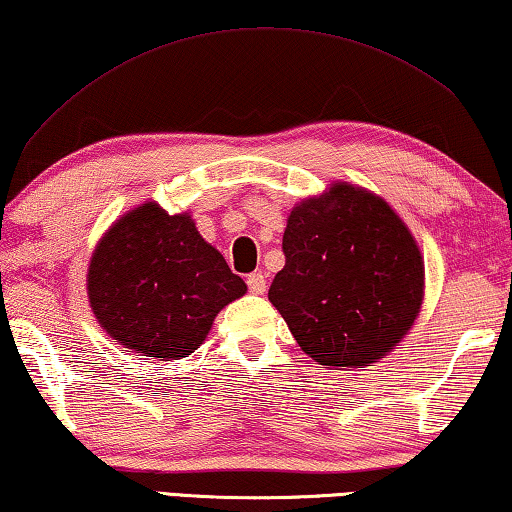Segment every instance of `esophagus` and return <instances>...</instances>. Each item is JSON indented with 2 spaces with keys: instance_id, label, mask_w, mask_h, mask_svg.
Returning <instances> with one entry per match:
<instances>
[{
  "instance_id": "1",
  "label": "esophagus",
  "mask_w": 512,
  "mask_h": 512,
  "mask_svg": "<svg viewBox=\"0 0 512 512\" xmlns=\"http://www.w3.org/2000/svg\"><path fill=\"white\" fill-rule=\"evenodd\" d=\"M247 286H249V293L263 295V293H265V274H263V272L249 274V277H247Z\"/></svg>"
}]
</instances>
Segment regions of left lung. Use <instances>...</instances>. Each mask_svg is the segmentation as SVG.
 I'll return each mask as SVG.
<instances>
[{
  "label": "left lung",
  "mask_w": 512,
  "mask_h": 512,
  "mask_svg": "<svg viewBox=\"0 0 512 512\" xmlns=\"http://www.w3.org/2000/svg\"><path fill=\"white\" fill-rule=\"evenodd\" d=\"M283 254L267 297L320 366H373L419 316L421 249L398 212L364 187L336 180L295 203Z\"/></svg>",
  "instance_id": "1"
}]
</instances>
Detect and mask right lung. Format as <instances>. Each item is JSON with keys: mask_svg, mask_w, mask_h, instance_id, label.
Instances as JSON below:
<instances>
[{"mask_svg": "<svg viewBox=\"0 0 512 512\" xmlns=\"http://www.w3.org/2000/svg\"><path fill=\"white\" fill-rule=\"evenodd\" d=\"M247 293L190 212L146 201L98 240L86 295L98 325L139 355L183 359L206 341L217 313Z\"/></svg>", "mask_w": 512, "mask_h": 512, "instance_id": "1", "label": "right lung"}]
</instances>
